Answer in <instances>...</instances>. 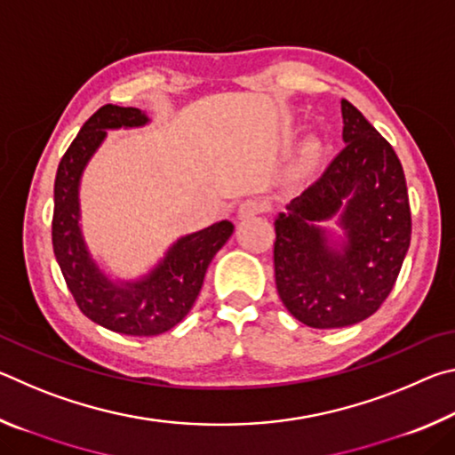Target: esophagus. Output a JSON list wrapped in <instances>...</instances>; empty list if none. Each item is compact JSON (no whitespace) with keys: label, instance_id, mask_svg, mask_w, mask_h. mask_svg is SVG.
I'll list each match as a JSON object with an SVG mask.
<instances>
[{"label":"esophagus","instance_id":"1","mask_svg":"<svg viewBox=\"0 0 455 455\" xmlns=\"http://www.w3.org/2000/svg\"><path fill=\"white\" fill-rule=\"evenodd\" d=\"M268 209H271L268 200H263V198H246L244 203H241V206H238V219L255 217V214L267 212Z\"/></svg>","mask_w":455,"mask_h":455}]
</instances>
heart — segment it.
<instances>
[{
  "label": "heart",
  "mask_w": 455,
  "mask_h": 455,
  "mask_svg": "<svg viewBox=\"0 0 455 455\" xmlns=\"http://www.w3.org/2000/svg\"><path fill=\"white\" fill-rule=\"evenodd\" d=\"M319 144L317 142H311L309 146H307V154H309V156L311 158H315V156H317V154H319Z\"/></svg>",
  "instance_id": "b5f03b06"
}]
</instances>
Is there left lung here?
Returning a JSON list of instances; mask_svg holds the SVG:
<instances>
[{"mask_svg": "<svg viewBox=\"0 0 455 455\" xmlns=\"http://www.w3.org/2000/svg\"><path fill=\"white\" fill-rule=\"evenodd\" d=\"M345 148L319 180L275 220V283L283 305L313 329L355 325L379 309L411 241L402 163L385 138L341 100ZM342 212L350 241L341 256L314 227Z\"/></svg>", "mask_w": 455, "mask_h": 455, "instance_id": "left-lung-1", "label": "left lung"}]
</instances>
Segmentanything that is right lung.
<instances>
[{"mask_svg":"<svg viewBox=\"0 0 455 455\" xmlns=\"http://www.w3.org/2000/svg\"><path fill=\"white\" fill-rule=\"evenodd\" d=\"M148 118L138 108L106 104L96 110L60 160L53 184L52 244L78 309L98 325L122 335L152 337L187 317L203 287L206 268L233 235L222 220L180 238L150 276L126 289L116 287L90 259L78 227V184L84 166L104 140L108 128L142 126Z\"/></svg>","mask_w":455,"mask_h":455,"instance_id":"right-lung-1","label":"right lung"}]
</instances>
